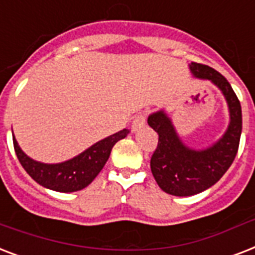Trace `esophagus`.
I'll return each instance as SVG.
<instances>
[{"instance_id": "1", "label": "esophagus", "mask_w": 255, "mask_h": 255, "mask_svg": "<svg viewBox=\"0 0 255 255\" xmlns=\"http://www.w3.org/2000/svg\"><path fill=\"white\" fill-rule=\"evenodd\" d=\"M145 122H147V116H145V114H140V115H137L133 119V122H132V131H137V129H140L141 127H144L145 126Z\"/></svg>"}]
</instances>
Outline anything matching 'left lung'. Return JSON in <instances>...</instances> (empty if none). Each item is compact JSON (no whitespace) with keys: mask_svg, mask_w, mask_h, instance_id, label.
<instances>
[{"mask_svg":"<svg viewBox=\"0 0 255 255\" xmlns=\"http://www.w3.org/2000/svg\"><path fill=\"white\" fill-rule=\"evenodd\" d=\"M196 78L209 79L225 95L229 104L230 124L225 135L213 147L193 151L178 139L173 126L163 111L148 118V124L159 135L151 157V170L157 185L168 194L193 196L214 185L236 159L242 131L241 103L224 75L209 66L192 62Z\"/></svg>","mask_w":255,"mask_h":255,"instance_id":"obj_1","label":"left lung"}]
</instances>
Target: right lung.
I'll list each match as a JSON object with an SVG mask.
<instances>
[{
  "label": "right lung",
  "mask_w": 255,
  "mask_h": 255,
  "mask_svg": "<svg viewBox=\"0 0 255 255\" xmlns=\"http://www.w3.org/2000/svg\"><path fill=\"white\" fill-rule=\"evenodd\" d=\"M127 135L128 129L124 128L98 141L77 157L61 164H43L34 161L21 151L14 136L13 144L19 163L34 181L51 190L69 193L83 189L88 184H91L92 180L103 169L104 164L107 163L112 147Z\"/></svg>",
  "instance_id": "obj_1"
}]
</instances>
